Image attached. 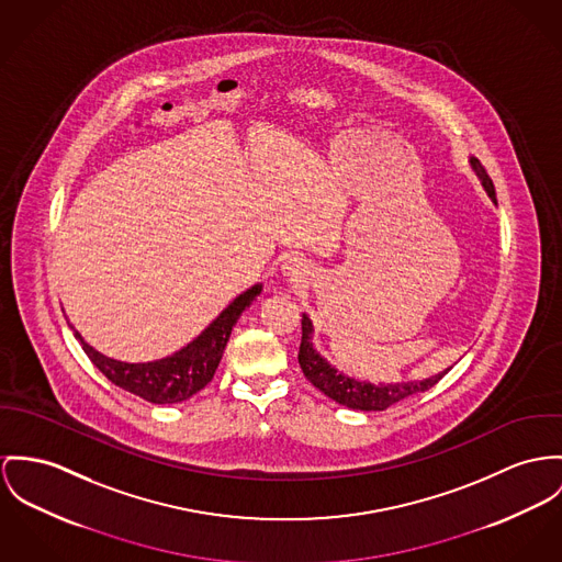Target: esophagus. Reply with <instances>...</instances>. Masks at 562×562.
Segmentation results:
<instances>
[{"label":"esophagus","instance_id":"esophagus-1","mask_svg":"<svg viewBox=\"0 0 562 562\" xmlns=\"http://www.w3.org/2000/svg\"><path fill=\"white\" fill-rule=\"evenodd\" d=\"M284 273L286 276H291L293 280H300L302 278L303 273H305V269H303L302 262L297 259H289L286 262H284Z\"/></svg>","mask_w":562,"mask_h":562}]
</instances>
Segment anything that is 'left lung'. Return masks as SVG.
<instances>
[{
  "mask_svg": "<svg viewBox=\"0 0 562 562\" xmlns=\"http://www.w3.org/2000/svg\"><path fill=\"white\" fill-rule=\"evenodd\" d=\"M471 167L479 175L485 192L490 194V199L496 203V190L494 183L490 179L487 171L483 169V165L471 158ZM312 323L307 316L302 318V345H300V366H302L305 379L316 389H321L325 395H329L331 400H336L338 404H345L348 408H359V411H385L391 404L402 402L415 393L428 391L434 387L445 374H436L426 381H411V383H393V385H372V383H361L355 379H348L342 372H338L336 368H331L312 346Z\"/></svg>",
  "mask_w": 562,
  "mask_h": 562,
  "instance_id": "8db88e82",
  "label": "left lung"
}]
</instances>
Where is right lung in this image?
Wrapping results in <instances>:
<instances>
[{
    "instance_id": "1",
    "label": "right lung",
    "mask_w": 562,
    "mask_h": 562,
    "mask_svg": "<svg viewBox=\"0 0 562 562\" xmlns=\"http://www.w3.org/2000/svg\"><path fill=\"white\" fill-rule=\"evenodd\" d=\"M257 295H260L259 284L231 303L194 342L175 352L173 357L151 363L115 361L93 350L79 331H75V338L83 346L91 363L113 385L126 389L151 404H175L192 397L214 379L233 325L237 323L241 312L257 300Z\"/></svg>"
}]
</instances>
